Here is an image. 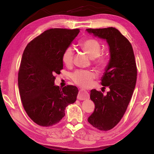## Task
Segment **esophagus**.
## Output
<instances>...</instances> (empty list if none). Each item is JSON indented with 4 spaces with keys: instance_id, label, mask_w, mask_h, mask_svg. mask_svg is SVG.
<instances>
[{
    "instance_id": "34e87169",
    "label": "esophagus",
    "mask_w": 154,
    "mask_h": 154,
    "mask_svg": "<svg viewBox=\"0 0 154 154\" xmlns=\"http://www.w3.org/2000/svg\"><path fill=\"white\" fill-rule=\"evenodd\" d=\"M89 94H88L86 90L81 89L79 91V93H78L77 95V98L79 99V100H85V99L89 98Z\"/></svg>"
}]
</instances>
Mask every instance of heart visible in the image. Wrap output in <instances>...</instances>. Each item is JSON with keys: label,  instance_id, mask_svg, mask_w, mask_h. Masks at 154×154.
<instances>
[{"label": "heart", "instance_id": "obj_1", "mask_svg": "<svg viewBox=\"0 0 154 154\" xmlns=\"http://www.w3.org/2000/svg\"><path fill=\"white\" fill-rule=\"evenodd\" d=\"M79 47L87 55L92 58L93 64L100 69H105L108 63L107 57L100 54L101 45L97 40L88 38L79 43ZM73 49L69 47L65 49L62 60L66 66H71L73 60ZM96 74L88 70H77L71 74V79L76 84L82 87H90Z\"/></svg>", "mask_w": 154, "mask_h": 154}]
</instances>
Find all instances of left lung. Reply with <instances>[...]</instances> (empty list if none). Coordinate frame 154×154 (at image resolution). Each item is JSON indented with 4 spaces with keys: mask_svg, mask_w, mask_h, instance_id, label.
I'll return each instance as SVG.
<instances>
[{
    "mask_svg": "<svg viewBox=\"0 0 154 154\" xmlns=\"http://www.w3.org/2000/svg\"><path fill=\"white\" fill-rule=\"evenodd\" d=\"M86 31L106 40L110 59L101 79L103 88L108 87L106 95L95 89L90 91L94 111L88 121L100 130H111L124 116L137 82V69L131 43L116 28H88Z\"/></svg>",
    "mask_w": 154,
    "mask_h": 154,
    "instance_id": "8db88e82",
    "label": "left lung"
}]
</instances>
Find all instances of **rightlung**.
I'll list each match as a JSON object with an SVG mask.
<instances>
[{
	"mask_svg": "<svg viewBox=\"0 0 154 154\" xmlns=\"http://www.w3.org/2000/svg\"><path fill=\"white\" fill-rule=\"evenodd\" d=\"M79 32V29L51 28L28 44L22 54L18 87L24 110L41 126L58 124L65 109L76 101L77 88L54 85V75L63 69L62 54Z\"/></svg>",
	"mask_w": 154,
	"mask_h": 154,
	"instance_id": "add662e5",
	"label": "right lung"
}]
</instances>
